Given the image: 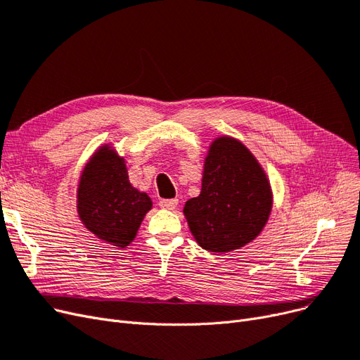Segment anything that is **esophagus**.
<instances>
[{"label": "esophagus", "instance_id": "1", "mask_svg": "<svg viewBox=\"0 0 360 360\" xmlns=\"http://www.w3.org/2000/svg\"><path fill=\"white\" fill-rule=\"evenodd\" d=\"M160 206L165 207V210H175L178 206V199H161Z\"/></svg>", "mask_w": 360, "mask_h": 360}]
</instances>
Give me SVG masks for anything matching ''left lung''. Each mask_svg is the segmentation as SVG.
<instances>
[{"instance_id":"obj_1","label":"left lung","mask_w":360,"mask_h":360,"mask_svg":"<svg viewBox=\"0 0 360 360\" xmlns=\"http://www.w3.org/2000/svg\"><path fill=\"white\" fill-rule=\"evenodd\" d=\"M271 187L250 150L231 137L217 139L206 157L202 191L184 207L199 245L233 251L256 238L271 214Z\"/></svg>"}]
</instances>
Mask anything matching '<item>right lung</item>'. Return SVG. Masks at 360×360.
I'll use <instances>...</instances> for the list:
<instances>
[{
	"label": "right lung",
	"instance_id": "obj_1",
	"mask_svg": "<svg viewBox=\"0 0 360 360\" xmlns=\"http://www.w3.org/2000/svg\"><path fill=\"white\" fill-rule=\"evenodd\" d=\"M153 202L129 182L124 160L108 148L92 157L80 178L77 212L92 233L125 248L134 239Z\"/></svg>",
	"mask_w": 360,
	"mask_h": 360
}]
</instances>
